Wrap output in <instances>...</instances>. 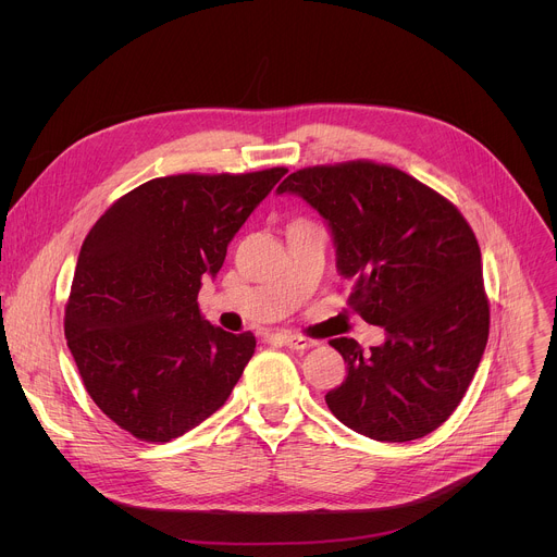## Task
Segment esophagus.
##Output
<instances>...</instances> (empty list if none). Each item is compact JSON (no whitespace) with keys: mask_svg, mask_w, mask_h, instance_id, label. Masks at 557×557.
Listing matches in <instances>:
<instances>
[{"mask_svg":"<svg viewBox=\"0 0 557 557\" xmlns=\"http://www.w3.org/2000/svg\"><path fill=\"white\" fill-rule=\"evenodd\" d=\"M282 342H284L290 350H308V348H312V346H314V342H312V339L301 337V335H284V337H282Z\"/></svg>","mask_w":557,"mask_h":557,"instance_id":"34e87169","label":"esophagus"}]
</instances>
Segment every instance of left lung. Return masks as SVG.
Masks as SVG:
<instances>
[{
	"instance_id": "1",
	"label": "left lung",
	"mask_w": 557,
	"mask_h": 557,
	"mask_svg": "<svg viewBox=\"0 0 557 557\" xmlns=\"http://www.w3.org/2000/svg\"><path fill=\"white\" fill-rule=\"evenodd\" d=\"M277 194L301 196L329 222L348 304L385 342L363 355L355 339L331 346L348 363L326 394L350 430L387 443L421 438L458 408L490 337L479 240L441 194L392 165L350 161L290 174Z\"/></svg>"
}]
</instances>
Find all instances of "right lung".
Returning a JSON list of instances; mask_svg holds the SVG:
<instances>
[{
  "instance_id": "add662e5",
  "label": "right lung",
  "mask_w": 557,
  "mask_h": 557,
  "mask_svg": "<svg viewBox=\"0 0 557 557\" xmlns=\"http://www.w3.org/2000/svg\"><path fill=\"white\" fill-rule=\"evenodd\" d=\"M286 172L153 178L90 228L65 304V339L92 401L121 430L168 443L228 399L256 337L211 326L198 290Z\"/></svg>"
}]
</instances>
